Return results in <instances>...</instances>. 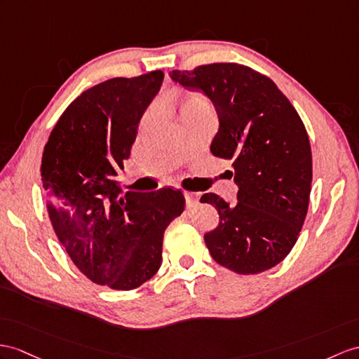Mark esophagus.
I'll list each match as a JSON object with an SVG mask.
<instances>
[{"mask_svg":"<svg viewBox=\"0 0 359 359\" xmlns=\"http://www.w3.org/2000/svg\"><path fill=\"white\" fill-rule=\"evenodd\" d=\"M184 196H186V203L189 207L196 205L199 203V198H201L199 194H195V191H186Z\"/></svg>","mask_w":359,"mask_h":359,"instance_id":"1","label":"esophagus"}]
</instances>
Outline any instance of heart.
<instances>
[{
    "instance_id": "obj_1",
    "label": "heart",
    "mask_w": 359,
    "mask_h": 359,
    "mask_svg": "<svg viewBox=\"0 0 359 359\" xmlns=\"http://www.w3.org/2000/svg\"><path fill=\"white\" fill-rule=\"evenodd\" d=\"M180 111L182 112H198V114H207L210 112L208 102L199 94L189 95V97L181 103Z\"/></svg>"
}]
</instances>
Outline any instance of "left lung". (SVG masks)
<instances>
[{"mask_svg":"<svg viewBox=\"0 0 359 359\" xmlns=\"http://www.w3.org/2000/svg\"><path fill=\"white\" fill-rule=\"evenodd\" d=\"M170 77L213 102L219 130L210 151L233 161L239 186L234 205L216 194L201 196L219 213L204 234L210 255L236 274L264 273L290 255L309 207L312 152L299 112L268 76L247 65H199Z\"/></svg>","mask_w":359,"mask_h":359,"instance_id":"obj_1","label":"left lung"}]
</instances>
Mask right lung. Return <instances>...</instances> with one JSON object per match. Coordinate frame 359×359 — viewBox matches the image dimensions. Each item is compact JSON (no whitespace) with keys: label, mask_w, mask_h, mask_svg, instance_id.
<instances>
[{"label":"right lung","mask_w":359,"mask_h":359,"mask_svg":"<svg viewBox=\"0 0 359 359\" xmlns=\"http://www.w3.org/2000/svg\"><path fill=\"white\" fill-rule=\"evenodd\" d=\"M163 79L155 69L91 86L43 147L42 187L57 239L82 274L111 290H135L156 274L164 231L184 212L181 190L123 191L116 180Z\"/></svg>","instance_id":"add662e5"}]
</instances>
